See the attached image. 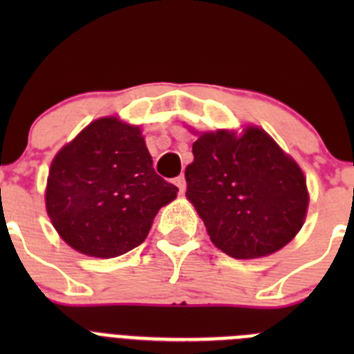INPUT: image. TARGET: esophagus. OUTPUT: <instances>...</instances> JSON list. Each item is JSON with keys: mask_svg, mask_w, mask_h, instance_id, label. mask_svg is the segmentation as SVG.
<instances>
[{"mask_svg": "<svg viewBox=\"0 0 354 354\" xmlns=\"http://www.w3.org/2000/svg\"><path fill=\"white\" fill-rule=\"evenodd\" d=\"M175 186L179 187L180 193H184V189H186V179H184V175H179V177L175 179Z\"/></svg>", "mask_w": 354, "mask_h": 354, "instance_id": "34e87169", "label": "esophagus"}]
</instances>
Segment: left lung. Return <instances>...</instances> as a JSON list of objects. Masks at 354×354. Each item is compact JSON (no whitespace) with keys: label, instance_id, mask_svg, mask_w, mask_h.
<instances>
[{"label":"left lung","instance_id":"left-lung-1","mask_svg":"<svg viewBox=\"0 0 354 354\" xmlns=\"http://www.w3.org/2000/svg\"><path fill=\"white\" fill-rule=\"evenodd\" d=\"M186 196L211 241L234 259L264 257L292 239L308 207L303 171L262 129L202 134L193 143Z\"/></svg>","mask_w":354,"mask_h":354}]
</instances>
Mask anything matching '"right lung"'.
<instances>
[{"mask_svg": "<svg viewBox=\"0 0 354 354\" xmlns=\"http://www.w3.org/2000/svg\"><path fill=\"white\" fill-rule=\"evenodd\" d=\"M177 192L152 168L138 127L106 117L58 152L46 207L67 245L111 259L142 245L154 216Z\"/></svg>", "mask_w": 354, "mask_h": 354, "instance_id": "add662e5", "label": "right lung"}]
</instances>
